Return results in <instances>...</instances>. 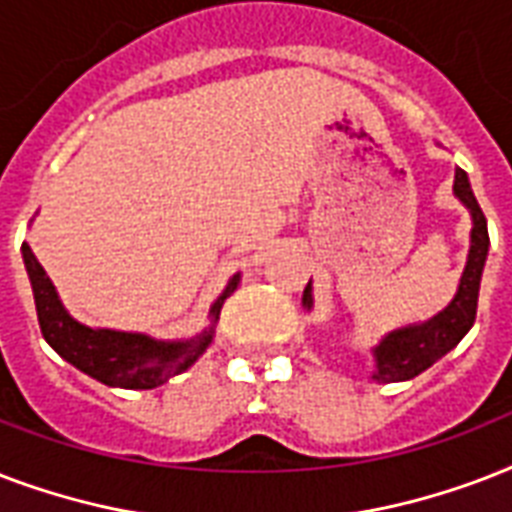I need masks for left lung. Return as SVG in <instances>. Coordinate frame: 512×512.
I'll list each match as a JSON object with an SVG mask.
<instances>
[{"label":"left lung","instance_id":"1","mask_svg":"<svg viewBox=\"0 0 512 512\" xmlns=\"http://www.w3.org/2000/svg\"><path fill=\"white\" fill-rule=\"evenodd\" d=\"M454 193L457 199L470 209L473 215V233H470V255L465 273H462L460 289L452 305L441 311L438 316L420 324V327H406L398 332H390L385 340L374 348V358H377V372L372 374L374 380L380 382H401L412 380L417 374H422L428 366H433L441 356H446L449 350L468 335V329L476 321L478 308V289H481V273H484L486 252H489V231H486V217L478 207L470 180L465 170L454 172ZM303 305L311 308V284L305 287Z\"/></svg>","mask_w":512,"mask_h":512}]
</instances>
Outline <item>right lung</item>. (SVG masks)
<instances>
[{"label":"right lung","mask_w":512,"mask_h":512,"mask_svg":"<svg viewBox=\"0 0 512 512\" xmlns=\"http://www.w3.org/2000/svg\"><path fill=\"white\" fill-rule=\"evenodd\" d=\"M23 263H26L31 289H34L36 316H39L44 340L50 342L60 358H66L68 364H74L79 372L90 374L92 380L103 385L151 390L170 380L172 374L188 369L212 342V327L191 340L180 342H156L146 335H132V332L84 327L71 319L66 308L60 305L58 292L28 244H23ZM236 284H239V276H233L223 295L217 297V303L209 311L212 321L220 319L225 297L231 295Z\"/></svg>","instance_id":"1"}]
</instances>
